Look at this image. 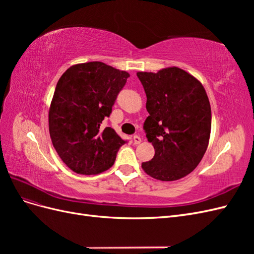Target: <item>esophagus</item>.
<instances>
[{"label": "esophagus", "instance_id": "34e87169", "mask_svg": "<svg viewBox=\"0 0 254 254\" xmlns=\"http://www.w3.org/2000/svg\"><path fill=\"white\" fill-rule=\"evenodd\" d=\"M133 142H134V144H140L142 142L141 136L140 135H134L133 136Z\"/></svg>", "mask_w": 254, "mask_h": 254}]
</instances>
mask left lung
Here are the masks:
<instances>
[{
	"instance_id": "obj_1",
	"label": "left lung",
	"mask_w": 254,
	"mask_h": 254,
	"mask_svg": "<svg viewBox=\"0 0 254 254\" xmlns=\"http://www.w3.org/2000/svg\"><path fill=\"white\" fill-rule=\"evenodd\" d=\"M149 115L143 129L155 156L142 168L152 178L174 181L200 162L211 133V106L202 84L179 67L137 72Z\"/></svg>"
}]
</instances>
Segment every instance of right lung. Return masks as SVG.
<instances>
[{"instance_id": "1", "label": "right lung", "mask_w": 254, "mask_h": 254, "mask_svg": "<svg viewBox=\"0 0 254 254\" xmlns=\"http://www.w3.org/2000/svg\"><path fill=\"white\" fill-rule=\"evenodd\" d=\"M129 74L98 61L76 64L57 82L49 112L52 143L64 163L81 175H97L113 165L127 143L111 127L109 118Z\"/></svg>"}]
</instances>
